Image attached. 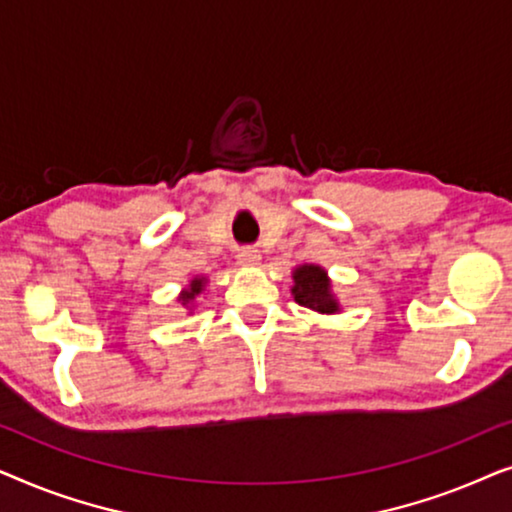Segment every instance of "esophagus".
Instances as JSON below:
<instances>
[{
    "mask_svg": "<svg viewBox=\"0 0 512 512\" xmlns=\"http://www.w3.org/2000/svg\"><path fill=\"white\" fill-rule=\"evenodd\" d=\"M237 263H240V265H258V263H261V254H258L256 249L244 247V249L237 251Z\"/></svg>",
    "mask_w": 512,
    "mask_h": 512,
    "instance_id": "1",
    "label": "esophagus"
}]
</instances>
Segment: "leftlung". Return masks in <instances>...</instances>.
Masks as SVG:
<instances>
[{
    "instance_id": "obj_1",
    "label": "left lung",
    "mask_w": 512,
    "mask_h": 512,
    "mask_svg": "<svg viewBox=\"0 0 512 512\" xmlns=\"http://www.w3.org/2000/svg\"><path fill=\"white\" fill-rule=\"evenodd\" d=\"M293 300L314 312L333 314L340 310L331 291V279L321 265H300L293 270Z\"/></svg>"
}]
</instances>
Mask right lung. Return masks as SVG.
<instances>
[{"label":"right lung","instance_id":"right-lung-1","mask_svg":"<svg viewBox=\"0 0 512 512\" xmlns=\"http://www.w3.org/2000/svg\"><path fill=\"white\" fill-rule=\"evenodd\" d=\"M205 284H207L205 277H195V279H191V284H188V289H184V291L179 293L181 305H191L193 300L198 298L202 291H205Z\"/></svg>","mask_w":512,"mask_h":512}]
</instances>
